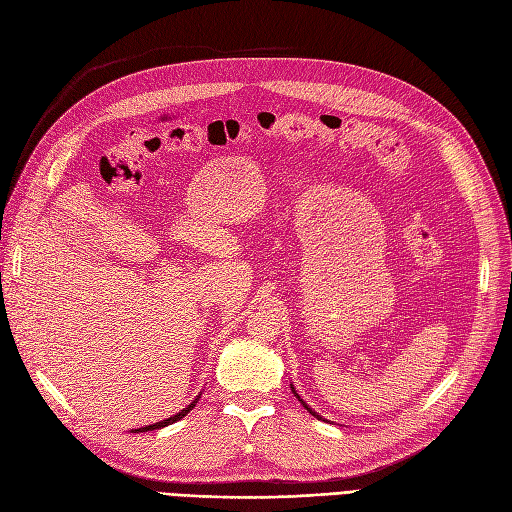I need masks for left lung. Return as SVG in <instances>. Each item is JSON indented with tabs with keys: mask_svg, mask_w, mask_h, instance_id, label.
Instances as JSON below:
<instances>
[{
	"mask_svg": "<svg viewBox=\"0 0 512 512\" xmlns=\"http://www.w3.org/2000/svg\"><path fill=\"white\" fill-rule=\"evenodd\" d=\"M290 385H292V383H290ZM292 392H294V396H296L298 400H301V402H303V407H305V409H307V411H309V413H311L313 417H317V419H322V421H328V419H324V417H322L320 413H315V411H313V409L309 407V404H307V402H305V400H303L301 396H298V392H296V387H294V385H292Z\"/></svg>",
	"mask_w": 512,
	"mask_h": 512,
	"instance_id": "left-lung-1",
	"label": "left lung"
}]
</instances>
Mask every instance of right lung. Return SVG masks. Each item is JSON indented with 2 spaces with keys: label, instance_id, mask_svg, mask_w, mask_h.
I'll use <instances>...</instances> for the list:
<instances>
[{
  "label": "right lung",
  "instance_id": "obj_1",
  "mask_svg": "<svg viewBox=\"0 0 512 512\" xmlns=\"http://www.w3.org/2000/svg\"><path fill=\"white\" fill-rule=\"evenodd\" d=\"M199 398H201V394L192 400L186 409H182L180 413H175L173 417H167V419H163V421H156V424H152V426H146V428H137V430H133V432H150V430H158V428H165V426H171V424H175V421H180L182 417H186L192 409H195V404L199 402Z\"/></svg>",
  "mask_w": 512,
  "mask_h": 512
}]
</instances>
